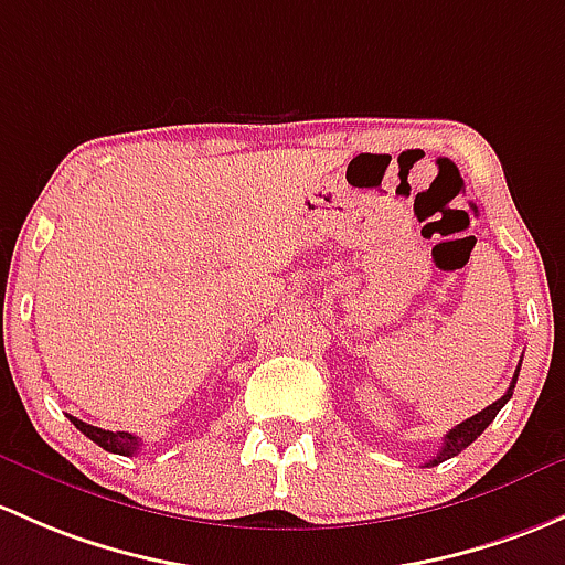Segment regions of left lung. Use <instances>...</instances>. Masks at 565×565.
I'll return each mask as SVG.
<instances>
[{
	"label": "left lung",
	"instance_id": "obj_1",
	"mask_svg": "<svg viewBox=\"0 0 565 565\" xmlns=\"http://www.w3.org/2000/svg\"><path fill=\"white\" fill-rule=\"evenodd\" d=\"M518 373H520V367H518V371H514L512 384H509V390L503 392V397H498L495 403H490V406L482 408V412H479V414H473V417H468L466 423H460L457 427H452V430H449L447 436H444V447L438 449V455L433 457V460H427V466H438V462H444V460H449V457L460 455L462 449L468 447V444L477 441V436H482L484 427L490 425L492 419H495V414L501 412L503 403H507L509 397H512L514 384H518Z\"/></svg>",
	"mask_w": 565,
	"mask_h": 565
}]
</instances>
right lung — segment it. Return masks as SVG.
I'll list each match as a JSON object with an SVG mask.
<instances>
[{
  "label": "right lung",
  "mask_w": 565,
  "mask_h": 565,
  "mask_svg": "<svg viewBox=\"0 0 565 565\" xmlns=\"http://www.w3.org/2000/svg\"><path fill=\"white\" fill-rule=\"evenodd\" d=\"M70 423H73L78 430L83 433V436L92 438L94 444H99L103 449H108V452L113 455H138V449L142 447V441L138 436H132V433H124V430H103V427H94V425H86L83 419L78 417H70Z\"/></svg>",
  "instance_id": "right-lung-1"
}]
</instances>
